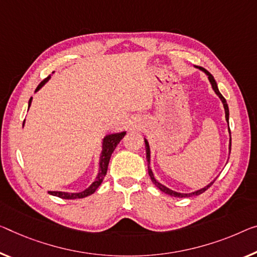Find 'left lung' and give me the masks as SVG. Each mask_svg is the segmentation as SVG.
Segmentation results:
<instances>
[{
    "label": "left lung",
    "instance_id": "left-lung-1",
    "mask_svg": "<svg viewBox=\"0 0 257 257\" xmlns=\"http://www.w3.org/2000/svg\"><path fill=\"white\" fill-rule=\"evenodd\" d=\"M200 70H202L203 72H206L207 73V76H208V78H209V80H210V82H211V86H212V88H214V90H215V93L217 94V95L219 96V98L220 100H222V102H223V105H224V109H225V118H226V120H227V123H228V105H227V103H226V100H225L224 98V96L222 95V94L219 93V90H218V87H217V84H216V81H215V79H214V77L211 76V73L210 72H208V71L206 70V69H203V68H199ZM231 133V132H230ZM145 145H146V154H147V163H148V173H149V176H151V179H152V181H153V184L155 185V186L157 187V188H160L162 192H164L165 194H169V195H171V196H175V197H188V196H193V195H200V194H202L203 192H206L207 189L211 186L212 184H214V181H211L210 184L209 185H207L206 187L204 188H202V189H199V191H196V192H193V193H189V194H183V193H177V192H175V191H172V189H170V188H168V187H165L164 185H162L161 183H159V181H157L155 178H154V175H153V172H152V169L149 168V164H151V149H149V144H148V141L145 139ZM230 153H231V139H230Z\"/></svg>",
    "mask_w": 257,
    "mask_h": 257
}]
</instances>
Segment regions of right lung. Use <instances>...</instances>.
Segmentation results:
<instances>
[{
  "mask_svg": "<svg viewBox=\"0 0 257 257\" xmlns=\"http://www.w3.org/2000/svg\"><path fill=\"white\" fill-rule=\"evenodd\" d=\"M50 78L47 77L46 79H43V80L39 84V86L35 89V92L37 90L40 89L43 85L46 84L47 81H48V79ZM31 102H32V97L30 98L29 101V108L31 105ZM25 121V120H24ZM126 134V132H120V133H115V134H109V136H106L103 140V146H102V153H101V157H100V170H98V173H97V177L94 183L90 185V186L85 189V191H82L80 193H65V192H48L49 194L51 195H55V196H58L61 197V199H65V200H73V199H82V197H86L90 194H93L94 192L96 191L97 187L100 186L102 181L104 179V176L106 175V170H108V164H109V161H110V157H111V154L115 151V148L117 147V145L119 144V141L123 139L124 136Z\"/></svg>",
  "mask_w": 257,
  "mask_h": 257,
  "instance_id": "1",
  "label": "right lung"
}]
</instances>
